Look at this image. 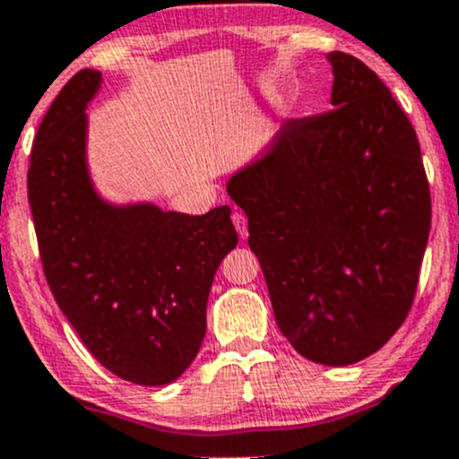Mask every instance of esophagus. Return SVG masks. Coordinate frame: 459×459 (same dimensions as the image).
Wrapping results in <instances>:
<instances>
[{"label": "esophagus", "instance_id": "1", "mask_svg": "<svg viewBox=\"0 0 459 459\" xmlns=\"http://www.w3.org/2000/svg\"><path fill=\"white\" fill-rule=\"evenodd\" d=\"M233 224H235V229H238L239 238L247 239V235H248V221H247V215H244L242 211H235V212H233Z\"/></svg>", "mask_w": 459, "mask_h": 459}]
</instances>
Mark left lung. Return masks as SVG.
Wrapping results in <instances>:
<instances>
[{"label": "left lung", "instance_id": "left-lung-1", "mask_svg": "<svg viewBox=\"0 0 459 459\" xmlns=\"http://www.w3.org/2000/svg\"><path fill=\"white\" fill-rule=\"evenodd\" d=\"M328 113L281 124L226 184L248 217L281 335L349 367L404 324L430 230L422 152L404 110L353 55L335 50Z\"/></svg>", "mask_w": 459, "mask_h": 459}]
</instances>
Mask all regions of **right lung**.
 I'll use <instances>...</instances> for the list:
<instances>
[{
	"mask_svg": "<svg viewBox=\"0 0 459 459\" xmlns=\"http://www.w3.org/2000/svg\"><path fill=\"white\" fill-rule=\"evenodd\" d=\"M100 84V71L73 75L32 142L29 204L41 266L92 358L126 382L161 386L200 351L212 277L238 233L230 206L186 215L97 195L86 106Z\"/></svg>",
	"mask_w": 459,
	"mask_h": 459,
	"instance_id": "add662e5",
	"label": "right lung"
}]
</instances>
